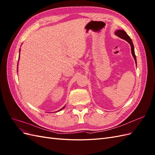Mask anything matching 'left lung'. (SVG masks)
<instances>
[{
    "instance_id": "left-lung-1",
    "label": "left lung",
    "mask_w": 155,
    "mask_h": 155,
    "mask_svg": "<svg viewBox=\"0 0 155 155\" xmlns=\"http://www.w3.org/2000/svg\"><path fill=\"white\" fill-rule=\"evenodd\" d=\"M116 35H117L118 37H119L120 38L123 39L124 40H125L126 41H127L128 43L130 45V47H131V52H132V55H133V57L134 58V60L136 61V64H137V58H136V55L134 54V45L132 42V40L130 38V37L126 34V32L124 30H117L115 32Z\"/></svg>"
}]
</instances>
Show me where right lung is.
I'll use <instances>...</instances> for the list:
<instances>
[{"label":"right lung","instance_id":"add662e5","mask_svg":"<svg viewBox=\"0 0 155 155\" xmlns=\"http://www.w3.org/2000/svg\"><path fill=\"white\" fill-rule=\"evenodd\" d=\"M64 107H63L62 108V109H60L59 110H62V109H64Z\"/></svg>","mask_w":155,"mask_h":155}]
</instances>
